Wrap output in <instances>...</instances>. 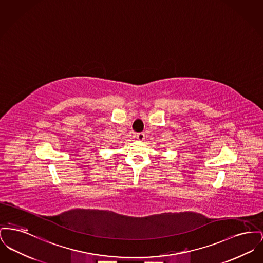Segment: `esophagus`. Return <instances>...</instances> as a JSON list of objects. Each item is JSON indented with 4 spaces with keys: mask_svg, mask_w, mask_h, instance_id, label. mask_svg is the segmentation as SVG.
<instances>
[{
    "mask_svg": "<svg viewBox=\"0 0 263 263\" xmlns=\"http://www.w3.org/2000/svg\"><path fill=\"white\" fill-rule=\"evenodd\" d=\"M136 138L139 140V141H144V139H145V134L144 133H137Z\"/></svg>",
    "mask_w": 263,
    "mask_h": 263,
    "instance_id": "34e87169",
    "label": "esophagus"
}]
</instances>
